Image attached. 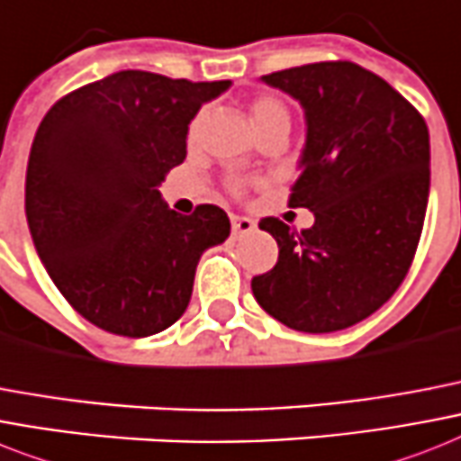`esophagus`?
Listing matches in <instances>:
<instances>
[{"label": "esophagus", "mask_w": 461, "mask_h": 461, "mask_svg": "<svg viewBox=\"0 0 461 461\" xmlns=\"http://www.w3.org/2000/svg\"><path fill=\"white\" fill-rule=\"evenodd\" d=\"M256 230V222L246 215H231V234L234 237H241V234H249V231Z\"/></svg>", "instance_id": "34e87169"}]
</instances>
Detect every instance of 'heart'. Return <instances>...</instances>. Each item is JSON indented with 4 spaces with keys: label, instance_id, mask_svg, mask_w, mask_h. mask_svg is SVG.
I'll return each mask as SVG.
<instances>
[{
    "label": "heart",
    "instance_id": "1",
    "mask_svg": "<svg viewBox=\"0 0 461 461\" xmlns=\"http://www.w3.org/2000/svg\"><path fill=\"white\" fill-rule=\"evenodd\" d=\"M249 115L253 127H256L258 137L269 132V130H276V127L291 125L289 108H286V104L275 95H258L256 99L249 104ZM201 121H203V115H196L192 121V125H189V140H196L198 130H201ZM230 186L234 192H241L243 186H246V179H230Z\"/></svg>",
    "mask_w": 461,
    "mask_h": 461
}]
</instances>
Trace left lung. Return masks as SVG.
<instances>
[{
    "mask_svg": "<svg viewBox=\"0 0 461 461\" xmlns=\"http://www.w3.org/2000/svg\"><path fill=\"white\" fill-rule=\"evenodd\" d=\"M263 82L305 108L289 205L315 212V224L294 231L279 218L260 220L279 258L250 289L265 312L295 331L353 327L398 291L414 260L431 185L429 127L405 96L357 63H308Z\"/></svg>",
    "mask_w": 461,
    "mask_h": 461,
    "instance_id": "obj_1",
    "label": "left lung"
}]
</instances>
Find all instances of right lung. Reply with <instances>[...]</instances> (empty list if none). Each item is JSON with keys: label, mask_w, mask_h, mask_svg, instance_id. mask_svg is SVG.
I'll return each instance as SVG.
<instances>
[{"label": "right lung", "mask_w": 461, "mask_h": 461, "mask_svg": "<svg viewBox=\"0 0 461 461\" xmlns=\"http://www.w3.org/2000/svg\"><path fill=\"white\" fill-rule=\"evenodd\" d=\"M230 80L121 70L61 96L37 127L25 215L63 298L108 334H158L185 315L205 249L230 237L218 205L170 211L158 186L186 158L189 122Z\"/></svg>", "instance_id": "obj_1"}]
</instances>
